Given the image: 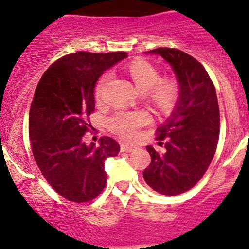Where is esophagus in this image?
I'll use <instances>...</instances> for the list:
<instances>
[{
  "label": "esophagus",
  "instance_id": "34e87169",
  "mask_svg": "<svg viewBox=\"0 0 249 249\" xmlns=\"http://www.w3.org/2000/svg\"><path fill=\"white\" fill-rule=\"evenodd\" d=\"M135 145H132V144H122L120 145V149H122V152H127V153H130V152H132V150H135Z\"/></svg>",
  "mask_w": 249,
  "mask_h": 249
}]
</instances>
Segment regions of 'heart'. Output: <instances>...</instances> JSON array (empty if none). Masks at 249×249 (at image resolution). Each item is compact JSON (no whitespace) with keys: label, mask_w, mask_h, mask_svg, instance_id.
<instances>
[{"label":"heart","mask_w":249,"mask_h":249,"mask_svg":"<svg viewBox=\"0 0 249 249\" xmlns=\"http://www.w3.org/2000/svg\"><path fill=\"white\" fill-rule=\"evenodd\" d=\"M127 73L140 91H147L148 99L161 112H170L177 106L180 97V85L173 77L160 78V72L145 60H135L127 66ZM110 73H105L95 88V97L102 104L106 99V90ZM150 122L145 110H117L107 120L109 130L125 140H132L142 126Z\"/></svg>","instance_id":"obj_1"}]
</instances>
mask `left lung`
<instances>
[{
  "label": "left lung",
  "instance_id": "left-lung-1",
  "mask_svg": "<svg viewBox=\"0 0 249 249\" xmlns=\"http://www.w3.org/2000/svg\"><path fill=\"white\" fill-rule=\"evenodd\" d=\"M148 53L160 55L171 65L180 85V97L171 117L157 129V140L165 141V152L147 147L152 162L143 171V178L155 192L175 196L192 189L214 157L219 106L212 79L195 57L173 48Z\"/></svg>",
  "mask_w": 249,
  "mask_h": 249
}]
</instances>
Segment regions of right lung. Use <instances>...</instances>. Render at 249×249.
Returning a JSON list of instances; mask_svg holds the SVG:
<instances>
[{"instance_id": "obj_1", "label": "right lung", "mask_w": 249, "mask_h": 249, "mask_svg": "<svg viewBox=\"0 0 249 249\" xmlns=\"http://www.w3.org/2000/svg\"><path fill=\"white\" fill-rule=\"evenodd\" d=\"M125 52H77L50 65L39 79L30 108L29 135L35 161L50 187L72 202H88L106 185L105 160L120 145L104 136L100 145L84 143L95 110L99 77Z\"/></svg>"}]
</instances>
